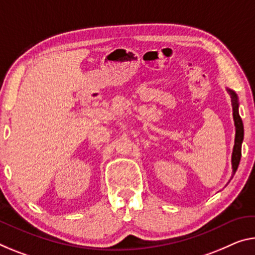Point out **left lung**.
Listing matches in <instances>:
<instances>
[{
	"label": "left lung",
	"instance_id": "8db88e82",
	"mask_svg": "<svg viewBox=\"0 0 255 255\" xmlns=\"http://www.w3.org/2000/svg\"><path fill=\"white\" fill-rule=\"evenodd\" d=\"M227 92L229 93L230 98H232V106H233V118L234 124H235V144H234L233 154H232V168H233V175L236 172L238 164L241 161L242 155V143H243L244 138V127L243 121H242L240 117V112H238V96L235 92L230 88H227Z\"/></svg>",
	"mask_w": 255,
	"mask_h": 255
}]
</instances>
